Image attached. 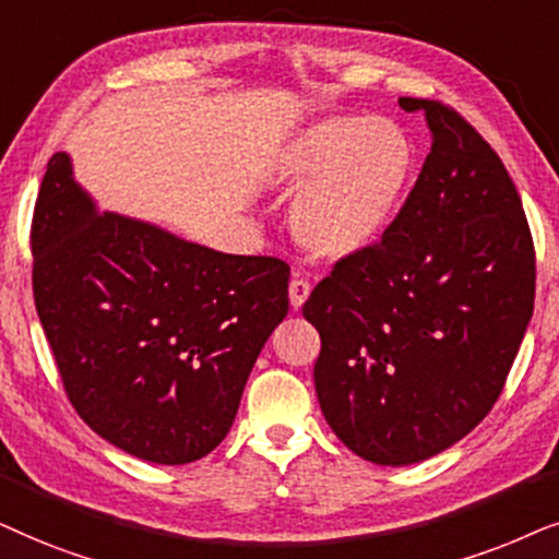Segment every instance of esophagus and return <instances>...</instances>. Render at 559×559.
Segmentation results:
<instances>
[{"label":"esophagus","mask_w":559,"mask_h":559,"mask_svg":"<svg viewBox=\"0 0 559 559\" xmlns=\"http://www.w3.org/2000/svg\"><path fill=\"white\" fill-rule=\"evenodd\" d=\"M309 294H311V286L307 281L294 278L292 284H288V301H292V309L299 311L304 307V301L309 299Z\"/></svg>","instance_id":"esophagus-1"}]
</instances>
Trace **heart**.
<instances>
[{"label": "heart", "mask_w": 559, "mask_h": 559, "mask_svg": "<svg viewBox=\"0 0 559 559\" xmlns=\"http://www.w3.org/2000/svg\"><path fill=\"white\" fill-rule=\"evenodd\" d=\"M416 151L401 124L337 115L307 124L271 158V178L296 191L288 225L314 258L360 255L389 233L414 176Z\"/></svg>", "instance_id": "obj_1"}]
</instances>
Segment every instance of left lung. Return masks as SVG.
I'll use <instances>...</instances> for the list:
<instances>
[{
  "instance_id": "8db88e82",
  "label": "left lung",
  "mask_w": 559,
  "mask_h": 559,
  "mask_svg": "<svg viewBox=\"0 0 559 559\" xmlns=\"http://www.w3.org/2000/svg\"><path fill=\"white\" fill-rule=\"evenodd\" d=\"M424 111L431 151L381 242L345 258L304 317L322 337L319 406L376 465L440 455L486 419L534 311V245L509 170L457 111Z\"/></svg>"
}]
</instances>
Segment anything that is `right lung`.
<instances>
[{
    "label": "right lung",
    "instance_id": "add662e5",
    "mask_svg": "<svg viewBox=\"0 0 559 559\" xmlns=\"http://www.w3.org/2000/svg\"><path fill=\"white\" fill-rule=\"evenodd\" d=\"M33 255L37 317L81 419L155 465L210 455L288 314L284 260L227 255L102 212L69 153L48 160Z\"/></svg>",
    "mask_w": 559,
    "mask_h": 559
}]
</instances>
